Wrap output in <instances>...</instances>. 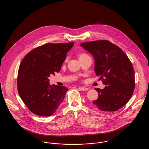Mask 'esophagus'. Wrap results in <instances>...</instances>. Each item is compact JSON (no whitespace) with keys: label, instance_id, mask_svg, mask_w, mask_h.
<instances>
[{"label":"esophagus","instance_id":"esophagus-1","mask_svg":"<svg viewBox=\"0 0 149 149\" xmlns=\"http://www.w3.org/2000/svg\"><path fill=\"white\" fill-rule=\"evenodd\" d=\"M78 89H79L81 91H86L88 90V88H85V87H79Z\"/></svg>","mask_w":149,"mask_h":149}]
</instances>
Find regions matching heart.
<instances>
[{"instance_id":"heart-1","label":"heart","mask_w":149,"mask_h":149,"mask_svg":"<svg viewBox=\"0 0 149 149\" xmlns=\"http://www.w3.org/2000/svg\"><path fill=\"white\" fill-rule=\"evenodd\" d=\"M88 55L86 54L85 53H82L80 55H79V57H81L85 56H87Z\"/></svg>"}]
</instances>
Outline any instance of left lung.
<instances>
[{"instance_id":"obj_1","label":"left lung","mask_w":149,"mask_h":149,"mask_svg":"<svg viewBox=\"0 0 149 149\" xmlns=\"http://www.w3.org/2000/svg\"><path fill=\"white\" fill-rule=\"evenodd\" d=\"M94 57V70L106 85L95 88L99 96L93 103L102 111L114 112L124 106L135 89V71L129 58L119 47L108 40L81 43Z\"/></svg>"}]
</instances>
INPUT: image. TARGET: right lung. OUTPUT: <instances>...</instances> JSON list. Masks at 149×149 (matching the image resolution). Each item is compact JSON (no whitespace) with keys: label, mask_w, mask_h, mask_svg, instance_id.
Instances as JSON below:
<instances>
[{"label":"right lung","mask_w":149,"mask_h":149,"mask_svg":"<svg viewBox=\"0 0 149 149\" xmlns=\"http://www.w3.org/2000/svg\"><path fill=\"white\" fill-rule=\"evenodd\" d=\"M74 44L46 43L31 50L23 58L18 72V92L33 113L50 116L63 103L68 89L64 86L50 85L49 77L60 71Z\"/></svg>","instance_id":"obj_1"}]
</instances>
